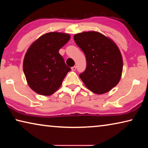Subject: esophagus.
<instances>
[{
    "mask_svg": "<svg viewBox=\"0 0 148 148\" xmlns=\"http://www.w3.org/2000/svg\"><path fill=\"white\" fill-rule=\"evenodd\" d=\"M71 69H72V71H76V66H72V68H71Z\"/></svg>",
    "mask_w": 148,
    "mask_h": 148,
    "instance_id": "esophagus-1",
    "label": "esophagus"
}]
</instances>
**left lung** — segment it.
<instances>
[{
	"label": "left lung",
	"mask_w": 148,
	"mask_h": 148,
	"mask_svg": "<svg viewBox=\"0 0 148 148\" xmlns=\"http://www.w3.org/2000/svg\"><path fill=\"white\" fill-rule=\"evenodd\" d=\"M74 40L86 56V69L79 74L86 86L97 94L110 91L119 83L123 71L122 57L116 44L95 31L75 34Z\"/></svg>",
	"instance_id": "left-lung-1"
}]
</instances>
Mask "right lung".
Here are the masks:
<instances>
[{"label": "right lung", "mask_w": 148, "mask_h": 148, "mask_svg": "<svg viewBox=\"0 0 148 148\" xmlns=\"http://www.w3.org/2000/svg\"><path fill=\"white\" fill-rule=\"evenodd\" d=\"M71 38L68 34L52 32L32 44L25 56L23 72L29 87L42 95H52L61 86L71 69L59 50Z\"/></svg>", "instance_id": "1"}]
</instances>
